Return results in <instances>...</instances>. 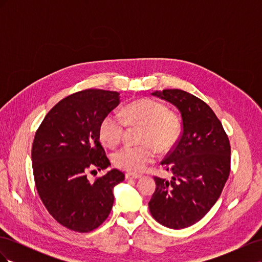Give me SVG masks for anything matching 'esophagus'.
<instances>
[{
  "mask_svg": "<svg viewBox=\"0 0 262 262\" xmlns=\"http://www.w3.org/2000/svg\"><path fill=\"white\" fill-rule=\"evenodd\" d=\"M125 178H126V179H139V178H141V175H140V173L126 172V173H125Z\"/></svg>",
  "mask_w": 262,
  "mask_h": 262,
  "instance_id": "1",
  "label": "esophagus"
}]
</instances>
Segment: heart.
Wrapping results in <instances>:
<instances>
[{
  "mask_svg": "<svg viewBox=\"0 0 262 262\" xmlns=\"http://www.w3.org/2000/svg\"><path fill=\"white\" fill-rule=\"evenodd\" d=\"M142 125L141 142L143 145H125L114 154L117 167L129 171H142L155 161L156 150H166L176 143L181 125L178 117L163 102L152 98H142L126 105L122 116L116 113L106 115L99 124V139L108 147L117 146L123 137L125 125Z\"/></svg>",
  "mask_w": 262,
  "mask_h": 262,
  "instance_id": "heart-1",
  "label": "heart"
}]
</instances>
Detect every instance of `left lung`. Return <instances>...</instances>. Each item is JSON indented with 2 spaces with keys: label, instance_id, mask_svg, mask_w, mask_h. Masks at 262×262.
Masks as SVG:
<instances>
[{
  "label": "left lung",
  "instance_id": "obj_1",
  "mask_svg": "<svg viewBox=\"0 0 262 262\" xmlns=\"http://www.w3.org/2000/svg\"><path fill=\"white\" fill-rule=\"evenodd\" d=\"M152 95L178 108L182 132L161 162L172 173L171 180L154 177L149 212L166 227L186 228L199 222L220 198L231 170V145L219 118L200 98L181 90Z\"/></svg>",
  "mask_w": 262,
  "mask_h": 262
}]
</instances>
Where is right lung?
<instances>
[{
    "label": "right lung",
    "mask_w": 262,
    "mask_h": 262,
    "mask_svg": "<svg viewBox=\"0 0 262 262\" xmlns=\"http://www.w3.org/2000/svg\"><path fill=\"white\" fill-rule=\"evenodd\" d=\"M119 102L118 92L74 93L60 100L36 131L31 162L38 194L53 219L72 231L89 233L104 223L113 209L114 187L124 180L118 169L94 182L87 178V172L110 165L98 129Z\"/></svg>",
    "instance_id": "1"
}]
</instances>
